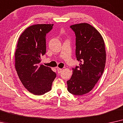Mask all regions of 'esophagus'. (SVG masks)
I'll return each mask as SVG.
<instances>
[{
  "instance_id": "1",
  "label": "esophagus",
  "mask_w": 123,
  "mask_h": 123,
  "mask_svg": "<svg viewBox=\"0 0 123 123\" xmlns=\"http://www.w3.org/2000/svg\"><path fill=\"white\" fill-rule=\"evenodd\" d=\"M57 72H58V73L60 74L61 73V71H62V68H57Z\"/></svg>"
}]
</instances>
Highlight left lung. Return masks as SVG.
<instances>
[{
    "label": "left lung",
    "instance_id": "1",
    "mask_svg": "<svg viewBox=\"0 0 123 123\" xmlns=\"http://www.w3.org/2000/svg\"><path fill=\"white\" fill-rule=\"evenodd\" d=\"M76 36V57L79 66L73 68L71 79L67 81L71 94L81 96L89 92L104 73L106 50L104 39L93 26L87 23L70 26Z\"/></svg>",
    "mask_w": 123,
    "mask_h": 123
}]
</instances>
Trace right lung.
I'll return each mask as SVG.
<instances>
[{"label": "right lung", "instance_id": "add662e5", "mask_svg": "<svg viewBox=\"0 0 123 123\" xmlns=\"http://www.w3.org/2000/svg\"><path fill=\"white\" fill-rule=\"evenodd\" d=\"M53 24L29 26L20 35L15 52V68L19 79L27 91L42 95L51 90L56 74L49 67L40 64L46 52V34Z\"/></svg>", "mask_w": 123, "mask_h": 123}]
</instances>
